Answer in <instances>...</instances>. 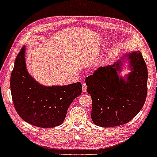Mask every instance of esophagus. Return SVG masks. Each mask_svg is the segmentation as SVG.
I'll use <instances>...</instances> for the list:
<instances>
[{
	"label": "esophagus",
	"instance_id": "obj_1",
	"mask_svg": "<svg viewBox=\"0 0 157 157\" xmlns=\"http://www.w3.org/2000/svg\"><path fill=\"white\" fill-rule=\"evenodd\" d=\"M86 89H87V86H86V84L83 82V83L82 84V90L83 92H86Z\"/></svg>",
	"mask_w": 157,
	"mask_h": 157
}]
</instances>
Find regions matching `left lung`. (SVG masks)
<instances>
[{"label": "left lung", "mask_w": 157, "mask_h": 157, "mask_svg": "<svg viewBox=\"0 0 157 157\" xmlns=\"http://www.w3.org/2000/svg\"><path fill=\"white\" fill-rule=\"evenodd\" d=\"M132 71L127 80L118 77L120 63L100 67L86 79L92 100L91 120L101 127H114L131 121L146 100L147 66L140 52L128 54Z\"/></svg>", "instance_id": "1"}]
</instances>
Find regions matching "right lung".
Instances as JSON below:
<instances>
[{"mask_svg": "<svg viewBox=\"0 0 157 157\" xmlns=\"http://www.w3.org/2000/svg\"><path fill=\"white\" fill-rule=\"evenodd\" d=\"M10 89L15 109L25 122L53 128L64 121L68 106L81 94L82 85L77 82L64 86H41L27 72L23 46L15 59Z\"/></svg>", "mask_w": 157, "mask_h": 157, "instance_id": "add662e5", "label": "right lung"}]
</instances>
